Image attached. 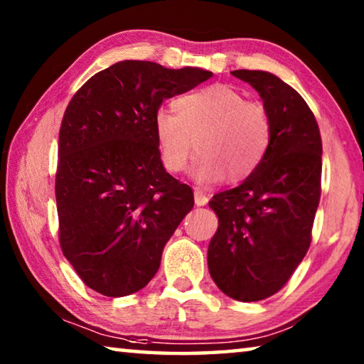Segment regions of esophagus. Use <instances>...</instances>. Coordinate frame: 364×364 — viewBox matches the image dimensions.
I'll return each instance as SVG.
<instances>
[{
	"label": "esophagus",
	"instance_id": "34e87169",
	"mask_svg": "<svg viewBox=\"0 0 364 364\" xmlns=\"http://www.w3.org/2000/svg\"><path fill=\"white\" fill-rule=\"evenodd\" d=\"M194 200H196V205H205L208 202V196L200 188H196L194 189Z\"/></svg>",
	"mask_w": 364,
	"mask_h": 364
}]
</instances>
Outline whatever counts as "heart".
<instances>
[{
    "instance_id": "heart-1",
    "label": "heart",
    "mask_w": 364,
    "mask_h": 364,
    "mask_svg": "<svg viewBox=\"0 0 364 364\" xmlns=\"http://www.w3.org/2000/svg\"><path fill=\"white\" fill-rule=\"evenodd\" d=\"M152 127L160 162L170 173L188 167L197 143L193 175L205 184L225 173L231 181L245 180L262 164L271 139L264 107L221 83L176 97L173 112L157 110Z\"/></svg>"
}]
</instances>
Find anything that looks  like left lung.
Instances as JSON below:
<instances>
[{"mask_svg": "<svg viewBox=\"0 0 364 364\" xmlns=\"http://www.w3.org/2000/svg\"><path fill=\"white\" fill-rule=\"evenodd\" d=\"M231 73L260 95L271 139L254 173L208 202L218 230L207 262L221 292L258 301L281 291L310 247L323 144L315 115L292 86L263 70Z\"/></svg>", "mask_w": 364, "mask_h": 364, "instance_id": "1", "label": "left lung"}]
</instances>
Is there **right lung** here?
I'll return each mask as SVG.
<instances>
[{
  "label": "right lung",
  "mask_w": 364,
  "mask_h": 364,
  "mask_svg": "<svg viewBox=\"0 0 364 364\" xmlns=\"http://www.w3.org/2000/svg\"><path fill=\"white\" fill-rule=\"evenodd\" d=\"M212 75L122 60L91 77L67 106L56 171L59 242L93 291L123 297L147 286L194 207L193 189L160 162L152 125L164 100Z\"/></svg>",
  "instance_id": "obj_1"
}]
</instances>
